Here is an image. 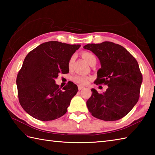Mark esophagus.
<instances>
[{
    "label": "esophagus",
    "instance_id": "obj_1",
    "mask_svg": "<svg viewBox=\"0 0 155 155\" xmlns=\"http://www.w3.org/2000/svg\"><path fill=\"white\" fill-rule=\"evenodd\" d=\"M78 91H81V90L83 89V88H84V87L81 86V85H78Z\"/></svg>",
    "mask_w": 155,
    "mask_h": 155
}]
</instances>
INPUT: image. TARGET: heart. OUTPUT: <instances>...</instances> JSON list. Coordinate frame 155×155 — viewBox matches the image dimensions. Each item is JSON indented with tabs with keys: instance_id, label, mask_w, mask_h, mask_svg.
I'll return each mask as SVG.
<instances>
[{
	"instance_id": "heart-1",
	"label": "heart",
	"mask_w": 155,
	"mask_h": 155,
	"mask_svg": "<svg viewBox=\"0 0 155 155\" xmlns=\"http://www.w3.org/2000/svg\"><path fill=\"white\" fill-rule=\"evenodd\" d=\"M82 56H83V58L86 60L88 63L91 64V62L93 60H97V57L94 54L93 52H89V51H83L82 52ZM75 57L74 55H72L69 58L68 62V68H72V66H73L74 62ZM90 78L87 77V76L83 75V74H77L74 75L73 77L72 78V80L73 81L74 83H77L80 85H84L88 83V81H89Z\"/></svg>"
}]
</instances>
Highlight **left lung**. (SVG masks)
<instances>
[{"label": "left lung", "instance_id": "1", "mask_svg": "<svg viewBox=\"0 0 155 155\" xmlns=\"http://www.w3.org/2000/svg\"><path fill=\"white\" fill-rule=\"evenodd\" d=\"M84 48L91 51L101 62L94 84L108 87L103 94L92 88L91 97L87 101L88 110L101 120L120 119L139 101L143 82L139 64L126 48L112 42L88 44Z\"/></svg>", "mask_w": 155, "mask_h": 155}]
</instances>
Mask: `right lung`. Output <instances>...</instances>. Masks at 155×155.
I'll list each match as a JSON object with an SVG mask.
<instances>
[{
    "label": "right lung",
    "mask_w": 155,
    "mask_h": 155,
    "mask_svg": "<svg viewBox=\"0 0 155 155\" xmlns=\"http://www.w3.org/2000/svg\"><path fill=\"white\" fill-rule=\"evenodd\" d=\"M80 45L58 41L44 42L25 57L16 77L19 103L36 119L52 120L67 113L78 87L69 81L65 87L55 83L59 73L69 72L68 62Z\"/></svg>",
    "instance_id": "right-lung-1"
}]
</instances>
